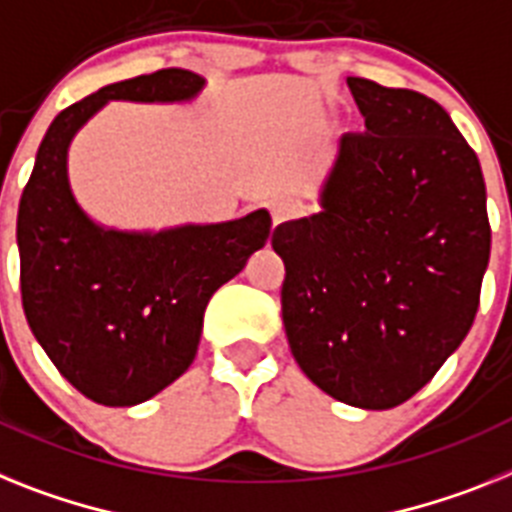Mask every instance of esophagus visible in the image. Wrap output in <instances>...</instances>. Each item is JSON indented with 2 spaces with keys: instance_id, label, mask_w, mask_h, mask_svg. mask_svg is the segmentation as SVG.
<instances>
[{
  "instance_id": "1",
  "label": "esophagus",
  "mask_w": 512,
  "mask_h": 512,
  "mask_svg": "<svg viewBox=\"0 0 512 512\" xmlns=\"http://www.w3.org/2000/svg\"><path fill=\"white\" fill-rule=\"evenodd\" d=\"M299 203L294 200H276V203L270 205V216H273V229L281 226L283 221H291V218L299 216Z\"/></svg>"
}]
</instances>
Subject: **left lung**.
Instances as JSON below:
<instances>
[{
	"label": "left lung",
	"mask_w": 512,
	"mask_h": 512,
	"mask_svg": "<svg viewBox=\"0 0 512 512\" xmlns=\"http://www.w3.org/2000/svg\"><path fill=\"white\" fill-rule=\"evenodd\" d=\"M346 83L364 132L341 137L320 213L270 242L296 364L336 401L382 411L471 330L492 229L482 166L448 111L416 90Z\"/></svg>",
	"instance_id": "left-lung-1"
}]
</instances>
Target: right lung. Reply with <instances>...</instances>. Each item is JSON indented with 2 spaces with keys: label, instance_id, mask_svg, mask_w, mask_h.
<instances>
[{
  "label": "right lung",
  "instance_id": "obj_1",
  "mask_svg": "<svg viewBox=\"0 0 512 512\" xmlns=\"http://www.w3.org/2000/svg\"><path fill=\"white\" fill-rule=\"evenodd\" d=\"M205 80L158 70L72 103L46 130L17 210L25 320L70 385L101 406H135L182 377L210 296L265 247L270 213L158 231L103 229L67 179L75 132L109 101H190Z\"/></svg>",
  "mask_w": 512,
  "mask_h": 512
}]
</instances>
